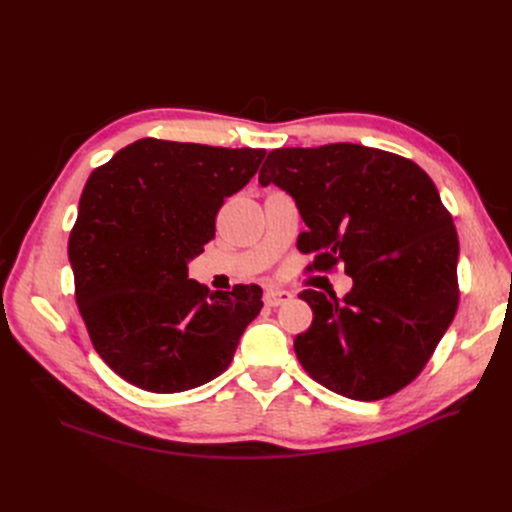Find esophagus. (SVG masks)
<instances>
[{"label": "esophagus", "instance_id": "esophagus-1", "mask_svg": "<svg viewBox=\"0 0 512 512\" xmlns=\"http://www.w3.org/2000/svg\"><path fill=\"white\" fill-rule=\"evenodd\" d=\"M292 299V292L288 290H267L265 292V303L269 307H277V305H284Z\"/></svg>", "mask_w": 512, "mask_h": 512}]
</instances>
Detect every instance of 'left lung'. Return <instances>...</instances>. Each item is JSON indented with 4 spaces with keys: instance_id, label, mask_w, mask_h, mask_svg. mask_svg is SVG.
<instances>
[{
    "instance_id": "1",
    "label": "left lung",
    "mask_w": 512,
    "mask_h": 512,
    "mask_svg": "<svg viewBox=\"0 0 512 512\" xmlns=\"http://www.w3.org/2000/svg\"><path fill=\"white\" fill-rule=\"evenodd\" d=\"M260 185L292 196L307 226L299 250L314 269L344 265L352 290H303L312 327L294 337L303 369L359 401L410 384L436 350L459 301V239L436 185L395 153L331 143L269 151Z\"/></svg>"
}]
</instances>
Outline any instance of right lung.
<instances>
[{"instance_id": "add662e5", "label": "right lung", "mask_w": 512, "mask_h": 512, "mask_svg": "<svg viewBox=\"0 0 512 512\" xmlns=\"http://www.w3.org/2000/svg\"><path fill=\"white\" fill-rule=\"evenodd\" d=\"M265 149L141 138L89 175L70 232L76 305L117 376L151 393L218 378L262 307L256 284L209 292L188 262Z\"/></svg>"}]
</instances>
